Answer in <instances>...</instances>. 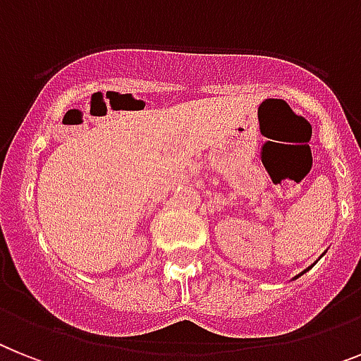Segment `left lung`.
Returning a JSON list of instances; mask_svg holds the SVG:
<instances>
[{
    "label": "left lung",
    "mask_w": 361,
    "mask_h": 361,
    "mask_svg": "<svg viewBox=\"0 0 361 361\" xmlns=\"http://www.w3.org/2000/svg\"><path fill=\"white\" fill-rule=\"evenodd\" d=\"M306 271H308V269H306ZM302 273H305V271H302ZM302 273H300V275H302Z\"/></svg>",
    "instance_id": "8db88e82"
}]
</instances>
